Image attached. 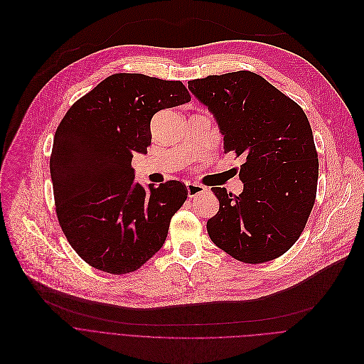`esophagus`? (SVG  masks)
<instances>
[{
	"instance_id": "esophagus-1",
	"label": "esophagus",
	"mask_w": 364,
	"mask_h": 364,
	"mask_svg": "<svg viewBox=\"0 0 364 364\" xmlns=\"http://www.w3.org/2000/svg\"><path fill=\"white\" fill-rule=\"evenodd\" d=\"M205 191H206V188L202 186V185L192 183V182H186V192H188V196H189V198H195V196H198L199 193H203Z\"/></svg>"
}]
</instances>
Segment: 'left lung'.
Here are the masks:
<instances>
[{
    "mask_svg": "<svg viewBox=\"0 0 364 364\" xmlns=\"http://www.w3.org/2000/svg\"><path fill=\"white\" fill-rule=\"evenodd\" d=\"M224 136V152L244 158L237 196L210 188L220 210L206 223L212 242L248 264L278 258L294 245L311 213L318 159L304 110L251 71L188 82Z\"/></svg>",
    "mask_w": 364,
    "mask_h": 364,
    "instance_id": "1",
    "label": "left lung"
}]
</instances>
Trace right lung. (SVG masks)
Masks as SVG:
<instances>
[{
  "mask_svg": "<svg viewBox=\"0 0 364 364\" xmlns=\"http://www.w3.org/2000/svg\"><path fill=\"white\" fill-rule=\"evenodd\" d=\"M191 102L181 82L144 75L109 76L70 107L58 124L50 173L60 227L92 267L136 271L164 245L186 186L134 182L132 159L148 154L151 120Z\"/></svg>",
  "mask_w": 364,
  "mask_h": 364,
  "instance_id": "obj_1",
  "label": "right lung"
}]
</instances>
